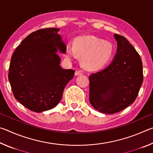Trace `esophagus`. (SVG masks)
Masks as SVG:
<instances>
[{"label":"esophagus","mask_w":153,"mask_h":153,"mask_svg":"<svg viewBox=\"0 0 153 153\" xmlns=\"http://www.w3.org/2000/svg\"><path fill=\"white\" fill-rule=\"evenodd\" d=\"M83 73L82 71H79V70H76V72H75V75H76V76H81V75H82Z\"/></svg>","instance_id":"34e87169"}]
</instances>
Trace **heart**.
<instances>
[{"mask_svg":"<svg viewBox=\"0 0 153 153\" xmlns=\"http://www.w3.org/2000/svg\"><path fill=\"white\" fill-rule=\"evenodd\" d=\"M113 46L108 41L94 36H83L76 38L74 46L67 45L65 55L73 59L76 53L81 56L82 65L88 70H98L107 64L113 53Z\"/></svg>","mask_w":153,"mask_h":153,"instance_id":"heart-1","label":"heart"}]
</instances>
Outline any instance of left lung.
Listing matches in <instances>:
<instances>
[{"label": "left lung", "instance_id": "obj_1", "mask_svg": "<svg viewBox=\"0 0 153 153\" xmlns=\"http://www.w3.org/2000/svg\"><path fill=\"white\" fill-rule=\"evenodd\" d=\"M117 43L112 62L89 76L90 102L105 114L122 111L134 102L143 82L142 62L129 41L114 34Z\"/></svg>", "mask_w": 153, "mask_h": 153}]
</instances>
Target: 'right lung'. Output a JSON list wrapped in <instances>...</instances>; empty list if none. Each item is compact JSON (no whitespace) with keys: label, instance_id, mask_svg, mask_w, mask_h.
<instances>
[{"label":"right lung","instance_id":"1","mask_svg":"<svg viewBox=\"0 0 153 153\" xmlns=\"http://www.w3.org/2000/svg\"><path fill=\"white\" fill-rule=\"evenodd\" d=\"M59 28H45L28 35L15 49L9 66V80L15 98L36 113L59 104L65 87L75 71L60 66L57 51L65 54L66 45Z\"/></svg>","mask_w":153,"mask_h":153}]
</instances>
